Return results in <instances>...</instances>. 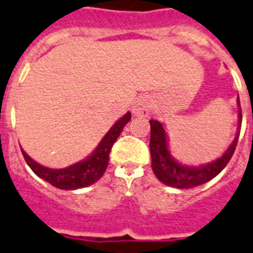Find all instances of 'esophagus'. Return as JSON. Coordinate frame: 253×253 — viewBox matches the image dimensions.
<instances>
[{
	"label": "esophagus",
	"mask_w": 253,
	"mask_h": 253,
	"mask_svg": "<svg viewBox=\"0 0 253 253\" xmlns=\"http://www.w3.org/2000/svg\"><path fill=\"white\" fill-rule=\"evenodd\" d=\"M153 108V100L149 96H141L133 107V114L137 116H146Z\"/></svg>",
	"instance_id": "esophagus-1"
}]
</instances>
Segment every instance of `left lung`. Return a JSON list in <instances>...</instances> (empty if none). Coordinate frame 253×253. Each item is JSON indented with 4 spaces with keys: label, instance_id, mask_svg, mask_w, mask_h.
I'll return each instance as SVG.
<instances>
[{
    "label": "left lung",
    "instance_id": "obj_1",
    "mask_svg": "<svg viewBox=\"0 0 253 253\" xmlns=\"http://www.w3.org/2000/svg\"><path fill=\"white\" fill-rule=\"evenodd\" d=\"M239 120L242 123V110L239 111ZM239 133L240 130H238L235 139L221 158L201 167H188L173 161L172 157L169 155L163 125L157 120H150L151 167L155 176L166 185L175 188H193L211 180L225 169L231 159L238 143Z\"/></svg>",
    "mask_w": 253,
    "mask_h": 253
}]
</instances>
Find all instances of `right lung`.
<instances>
[{
	"instance_id": "obj_1",
	"label": "right lung",
	"mask_w": 253,
	"mask_h": 253,
	"mask_svg": "<svg viewBox=\"0 0 253 253\" xmlns=\"http://www.w3.org/2000/svg\"><path fill=\"white\" fill-rule=\"evenodd\" d=\"M130 117L132 115L130 112H128L117 123H115L114 126L108 130L106 136L103 137L102 142L99 143L96 150L86 161L78 162L76 165L66 167V169H48V167H44V166L36 163L35 161H32L23 150H22V154L24 157V161L30 166V169L38 176L52 184L53 187L66 189V191L87 187V185L94 184L95 181H98L103 176V173L108 166V161H110L111 149L114 146L117 137L123 132V128L128 124Z\"/></svg>"
}]
</instances>
